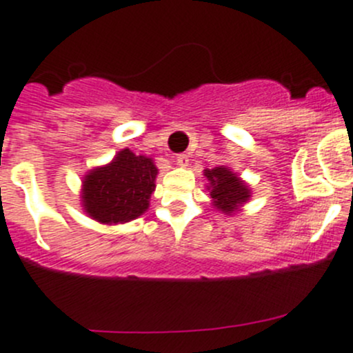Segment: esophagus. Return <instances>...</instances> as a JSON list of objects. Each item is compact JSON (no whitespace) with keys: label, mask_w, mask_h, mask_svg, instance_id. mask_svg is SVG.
<instances>
[{"label":"esophagus","mask_w":353,"mask_h":353,"mask_svg":"<svg viewBox=\"0 0 353 353\" xmlns=\"http://www.w3.org/2000/svg\"><path fill=\"white\" fill-rule=\"evenodd\" d=\"M176 163L181 167H188V163H190V157L186 154H179L176 157Z\"/></svg>","instance_id":"esophagus-1"}]
</instances>
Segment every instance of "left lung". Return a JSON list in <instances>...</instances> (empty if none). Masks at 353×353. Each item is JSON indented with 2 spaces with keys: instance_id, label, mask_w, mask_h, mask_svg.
<instances>
[{
  "instance_id": "1",
  "label": "left lung",
  "mask_w": 353,
  "mask_h": 353,
  "mask_svg": "<svg viewBox=\"0 0 353 353\" xmlns=\"http://www.w3.org/2000/svg\"><path fill=\"white\" fill-rule=\"evenodd\" d=\"M205 176L210 181V190H212L210 196L213 198V205L222 212L234 213L237 206L248 201V186L227 167H215V169L205 170Z\"/></svg>"
}]
</instances>
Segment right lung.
Wrapping results in <instances>:
<instances>
[{"instance_id":"1","label":"right lung","mask_w":353,"mask_h":353,"mask_svg":"<svg viewBox=\"0 0 353 353\" xmlns=\"http://www.w3.org/2000/svg\"><path fill=\"white\" fill-rule=\"evenodd\" d=\"M155 177L154 160L121 150L109 165L85 177V212L101 223L130 222L147 212Z\"/></svg>"}]
</instances>
